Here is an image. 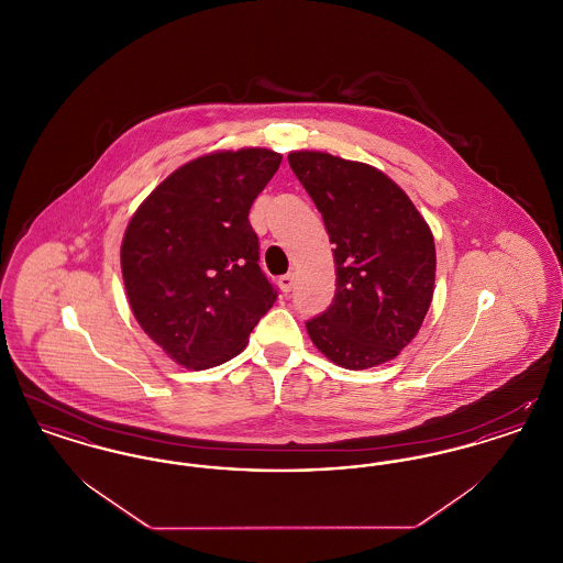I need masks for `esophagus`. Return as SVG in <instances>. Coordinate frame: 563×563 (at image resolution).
<instances>
[{
  "label": "esophagus",
  "mask_w": 563,
  "mask_h": 563,
  "mask_svg": "<svg viewBox=\"0 0 563 563\" xmlns=\"http://www.w3.org/2000/svg\"><path fill=\"white\" fill-rule=\"evenodd\" d=\"M294 274H285V276H280V278H278V289H280L285 295L289 294V291L294 289Z\"/></svg>",
  "instance_id": "obj_1"
}]
</instances>
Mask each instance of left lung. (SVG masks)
<instances>
[{
    "label": "left lung",
    "instance_id": "obj_1",
    "mask_svg": "<svg viewBox=\"0 0 563 563\" xmlns=\"http://www.w3.org/2000/svg\"><path fill=\"white\" fill-rule=\"evenodd\" d=\"M295 177L322 214L335 297L306 322L312 344L344 369L393 361L420 331L434 291L429 223L390 177L327 152H291Z\"/></svg>",
    "mask_w": 563,
    "mask_h": 563
}]
</instances>
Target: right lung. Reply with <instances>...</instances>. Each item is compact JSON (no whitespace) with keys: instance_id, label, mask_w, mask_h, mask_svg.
<instances>
[{"instance_id":"1","label":"right lung","mask_w":563,"mask_h":563,"mask_svg":"<svg viewBox=\"0 0 563 563\" xmlns=\"http://www.w3.org/2000/svg\"><path fill=\"white\" fill-rule=\"evenodd\" d=\"M283 156L223 150L179 166L134 211L120 249L134 319L175 363L217 367L276 301L249 223Z\"/></svg>"}]
</instances>
